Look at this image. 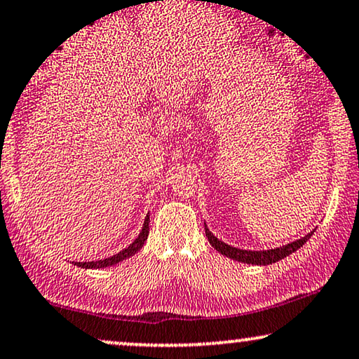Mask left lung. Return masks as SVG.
Listing matches in <instances>:
<instances>
[{
    "label": "left lung",
    "instance_id": "8db88e82",
    "mask_svg": "<svg viewBox=\"0 0 359 359\" xmlns=\"http://www.w3.org/2000/svg\"><path fill=\"white\" fill-rule=\"evenodd\" d=\"M204 229H206V237H208L209 244H211L212 248L217 250V252H221L222 255H226V257H229V259H234V260H237V262L252 264V265L254 264L255 265H269V264L278 262V260H282L283 257H287V255H290L292 252H295V250H299L302 245H304L305 242L310 239L311 234L315 232V231H311L305 237H302V239H297V241L290 242V244L282 245V248H277V249L244 250V249L232 248V245L217 239V237L212 236V232L208 229L206 224H204Z\"/></svg>",
    "mask_w": 359,
    "mask_h": 359
}]
</instances>
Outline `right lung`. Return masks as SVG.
I'll list each match as a JSON object with an SVG mask.
<instances>
[{
    "label": "right lung",
    "mask_w": 359,
    "mask_h": 359,
    "mask_svg": "<svg viewBox=\"0 0 359 359\" xmlns=\"http://www.w3.org/2000/svg\"><path fill=\"white\" fill-rule=\"evenodd\" d=\"M148 222H150V216L145 217L142 232H140L137 239H135L127 249L120 250L118 254L111 255V257L102 259V260H92V262H76L74 265H79V267H82V269H104V267H110V265H115V264L122 262V260H125V259L132 257L133 254H137L138 250L143 248V244H145V241L148 239V229H150Z\"/></svg>",
    "instance_id": "obj_1"
}]
</instances>
